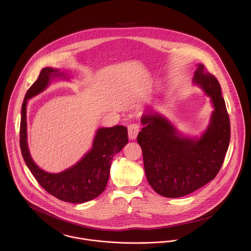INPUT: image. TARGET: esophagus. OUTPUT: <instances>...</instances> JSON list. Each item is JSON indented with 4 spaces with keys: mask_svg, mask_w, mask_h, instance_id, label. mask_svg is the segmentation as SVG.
<instances>
[{
    "mask_svg": "<svg viewBox=\"0 0 251 251\" xmlns=\"http://www.w3.org/2000/svg\"><path fill=\"white\" fill-rule=\"evenodd\" d=\"M127 128H128V137H129V139L134 140L137 137V134L140 130L139 126L136 125V124H132V125H129Z\"/></svg>",
    "mask_w": 251,
    "mask_h": 251,
    "instance_id": "34e87169",
    "label": "esophagus"
}]
</instances>
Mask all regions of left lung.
<instances>
[{"instance_id": "obj_1", "label": "left lung", "mask_w": 251, "mask_h": 251, "mask_svg": "<svg viewBox=\"0 0 251 251\" xmlns=\"http://www.w3.org/2000/svg\"><path fill=\"white\" fill-rule=\"evenodd\" d=\"M193 81L215 107L200 138L182 137L168 120L151 111L142 116L144 127L137 136L147 179L167 198L187 195L215 179L230 142V119L219 82L202 64L197 65Z\"/></svg>"}]
</instances>
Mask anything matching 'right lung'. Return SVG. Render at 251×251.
Wrapping results in <instances>:
<instances>
[{
    "instance_id": "obj_1",
    "label": "right lung",
    "mask_w": 251,
    "mask_h": 251,
    "mask_svg": "<svg viewBox=\"0 0 251 251\" xmlns=\"http://www.w3.org/2000/svg\"><path fill=\"white\" fill-rule=\"evenodd\" d=\"M60 75L64 76L59 70L44 68L27 91L21 110L20 148L26 165L48 193L62 201L80 204L97 198L105 189L113 157L128 142L127 128L124 126L99 128L92 150L75 165L61 173L51 174L40 169L32 159L27 144V102L46 89L51 77Z\"/></svg>"
}]
</instances>
